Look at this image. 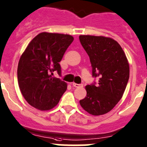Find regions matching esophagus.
<instances>
[{"label": "esophagus", "mask_w": 147, "mask_h": 147, "mask_svg": "<svg viewBox=\"0 0 147 147\" xmlns=\"http://www.w3.org/2000/svg\"><path fill=\"white\" fill-rule=\"evenodd\" d=\"M72 85L74 86V87H83V84H76V83H73Z\"/></svg>", "instance_id": "1"}]
</instances>
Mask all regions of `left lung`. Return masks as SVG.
Masks as SVG:
<instances>
[{
	"instance_id": "obj_1",
	"label": "left lung",
	"mask_w": 147,
	"mask_h": 147,
	"mask_svg": "<svg viewBox=\"0 0 147 147\" xmlns=\"http://www.w3.org/2000/svg\"><path fill=\"white\" fill-rule=\"evenodd\" d=\"M79 40L90 57L92 76L98 79L97 84L86 86L87 95L79 103L89 114L103 115L123 95L130 76L128 61L121 46L111 38L82 35Z\"/></svg>"
}]
</instances>
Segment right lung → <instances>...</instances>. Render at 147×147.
<instances>
[{
  "label": "right lung",
  "instance_id": "1",
  "mask_svg": "<svg viewBox=\"0 0 147 147\" xmlns=\"http://www.w3.org/2000/svg\"><path fill=\"white\" fill-rule=\"evenodd\" d=\"M74 37L43 32L33 38L20 57L17 79L20 91L30 106L41 111L53 109L67 90V84L52 77L61 74L60 62Z\"/></svg>",
  "mask_w": 147,
  "mask_h": 147
}]
</instances>
